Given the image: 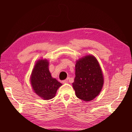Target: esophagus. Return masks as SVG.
Listing matches in <instances>:
<instances>
[{
  "mask_svg": "<svg viewBox=\"0 0 132 132\" xmlns=\"http://www.w3.org/2000/svg\"><path fill=\"white\" fill-rule=\"evenodd\" d=\"M62 82H63V83H67V82H68V79L63 80V81H62Z\"/></svg>",
  "mask_w": 132,
  "mask_h": 132,
  "instance_id": "34e87169",
  "label": "esophagus"
}]
</instances>
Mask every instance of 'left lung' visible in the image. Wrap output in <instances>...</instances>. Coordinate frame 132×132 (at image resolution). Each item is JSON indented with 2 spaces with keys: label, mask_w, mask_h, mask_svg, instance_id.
<instances>
[{
  "label": "left lung",
  "mask_w": 132,
  "mask_h": 132,
  "mask_svg": "<svg viewBox=\"0 0 132 132\" xmlns=\"http://www.w3.org/2000/svg\"><path fill=\"white\" fill-rule=\"evenodd\" d=\"M74 82L72 83L76 95L85 101H91L101 92L104 77L97 59L89 55L77 61Z\"/></svg>",
  "instance_id": "obj_1"
}]
</instances>
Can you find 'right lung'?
Listing matches in <instances>:
<instances>
[{"label": "right lung", "instance_id": "right-lung-1", "mask_svg": "<svg viewBox=\"0 0 132 132\" xmlns=\"http://www.w3.org/2000/svg\"><path fill=\"white\" fill-rule=\"evenodd\" d=\"M49 63L45 59L38 60L35 64L30 77L34 93L45 100L54 97L57 89L62 85L52 77L49 70Z\"/></svg>", "mask_w": 132, "mask_h": 132}]
</instances>
